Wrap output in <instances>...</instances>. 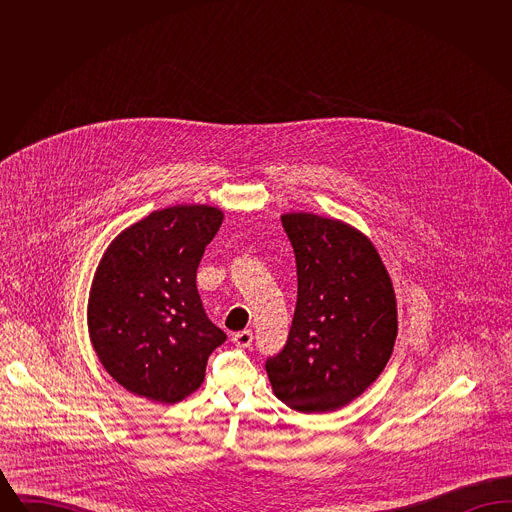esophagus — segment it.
<instances>
[{
  "label": "esophagus",
  "instance_id": "obj_1",
  "mask_svg": "<svg viewBox=\"0 0 512 512\" xmlns=\"http://www.w3.org/2000/svg\"><path fill=\"white\" fill-rule=\"evenodd\" d=\"M232 341L238 345V347H249L251 343H253V332L251 330H242V332H236L234 336H232Z\"/></svg>",
  "mask_w": 512,
  "mask_h": 512
}]
</instances>
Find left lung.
I'll return each mask as SVG.
<instances>
[{
	"label": "left lung",
	"instance_id": "1",
	"mask_svg": "<svg viewBox=\"0 0 512 512\" xmlns=\"http://www.w3.org/2000/svg\"><path fill=\"white\" fill-rule=\"evenodd\" d=\"M297 303L288 341L268 357L280 401L301 413L336 411L380 376L397 336L390 274L376 247L340 220L290 213Z\"/></svg>",
	"mask_w": 512,
	"mask_h": 512
}]
</instances>
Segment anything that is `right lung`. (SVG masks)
I'll list each match as a JSON object with an SVG mask.
<instances>
[{"label": "right lung", "mask_w": 512, "mask_h": 512, "mask_svg": "<svg viewBox=\"0 0 512 512\" xmlns=\"http://www.w3.org/2000/svg\"><path fill=\"white\" fill-rule=\"evenodd\" d=\"M220 222L215 207L176 205L132 224L105 251L90 293V340L130 393L182 401L201 386L209 355L226 340L195 286Z\"/></svg>", "instance_id": "obj_1"}]
</instances>
